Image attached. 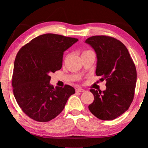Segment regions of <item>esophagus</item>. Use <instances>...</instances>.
Wrapping results in <instances>:
<instances>
[{
	"label": "esophagus",
	"mask_w": 148,
	"mask_h": 148,
	"mask_svg": "<svg viewBox=\"0 0 148 148\" xmlns=\"http://www.w3.org/2000/svg\"><path fill=\"white\" fill-rule=\"evenodd\" d=\"M76 92H85V90L82 89V88H78L76 89Z\"/></svg>",
	"instance_id": "esophagus-1"
}]
</instances>
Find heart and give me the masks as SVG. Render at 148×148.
Masks as SVG:
<instances>
[{"mask_svg": "<svg viewBox=\"0 0 148 148\" xmlns=\"http://www.w3.org/2000/svg\"><path fill=\"white\" fill-rule=\"evenodd\" d=\"M89 51H91L90 50H87V51H84L82 53V55H83V54H84V53H86L89 52Z\"/></svg>", "mask_w": 148, "mask_h": 148, "instance_id": "heart-1", "label": "heart"}]
</instances>
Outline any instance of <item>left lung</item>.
<instances>
[{"label": "left lung", "instance_id": "left-lung-1", "mask_svg": "<svg viewBox=\"0 0 148 148\" xmlns=\"http://www.w3.org/2000/svg\"><path fill=\"white\" fill-rule=\"evenodd\" d=\"M97 53L95 73L106 81V90L91 89L94 100L88 109L97 118L112 120L127 111L133 101L137 81L136 65L127 48L114 37L95 36L88 38Z\"/></svg>", "mask_w": 148, "mask_h": 148}]
</instances>
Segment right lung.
I'll use <instances>...</instances> for the list:
<instances>
[{
  "mask_svg": "<svg viewBox=\"0 0 148 148\" xmlns=\"http://www.w3.org/2000/svg\"><path fill=\"white\" fill-rule=\"evenodd\" d=\"M77 39L54 34L40 35L24 45L16 56L12 86L18 104L29 118L47 122L56 117L75 93L70 85L53 87L49 74L60 70L64 52Z\"/></svg>",
  "mask_w": 148,
  "mask_h": 148,
  "instance_id": "right-lung-1",
  "label": "right lung"
}]
</instances>
